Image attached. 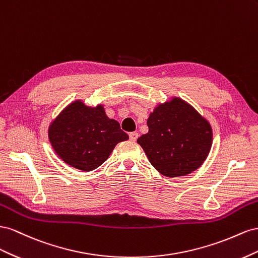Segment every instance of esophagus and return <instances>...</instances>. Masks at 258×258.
<instances>
[{"label": "esophagus", "mask_w": 258, "mask_h": 258, "mask_svg": "<svg viewBox=\"0 0 258 258\" xmlns=\"http://www.w3.org/2000/svg\"><path fill=\"white\" fill-rule=\"evenodd\" d=\"M137 138H138V133H137V132H132V133H130V139H131V141L135 142Z\"/></svg>", "instance_id": "34e87169"}]
</instances>
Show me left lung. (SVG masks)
Returning a JSON list of instances; mask_svg holds the SVG:
<instances>
[{"mask_svg":"<svg viewBox=\"0 0 258 258\" xmlns=\"http://www.w3.org/2000/svg\"><path fill=\"white\" fill-rule=\"evenodd\" d=\"M147 125L148 133L137 143L162 175L190 174L207 159L212 146L211 125L183 100L174 98L157 107Z\"/></svg>","mask_w":258,"mask_h":258,"instance_id":"1","label":"left lung"}]
</instances>
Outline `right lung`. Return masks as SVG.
Instances as JSON below:
<instances>
[{
    "instance_id": "right-lung-1",
    "label": "right lung",
    "mask_w": 258,
    "mask_h": 258,
    "mask_svg": "<svg viewBox=\"0 0 258 258\" xmlns=\"http://www.w3.org/2000/svg\"><path fill=\"white\" fill-rule=\"evenodd\" d=\"M48 137L66 163L81 171H92L108 159L128 135L119 122L109 119L101 106L87 108L83 102L69 105L50 124Z\"/></svg>"
}]
</instances>
